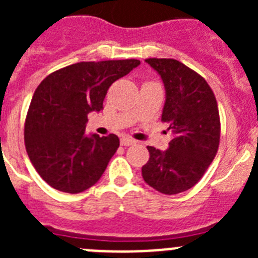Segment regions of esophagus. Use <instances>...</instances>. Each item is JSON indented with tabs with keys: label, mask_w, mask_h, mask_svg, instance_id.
<instances>
[{
	"label": "esophagus",
	"mask_w": 258,
	"mask_h": 258,
	"mask_svg": "<svg viewBox=\"0 0 258 258\" xmlns=\"http://www.w3.org/2000/svg\"><path fill=\"white\" fill-rule=\"evenodd\" d=\"M120 143H121V146H132L136 143V141H133L132 138H127V137H124V138H121V141H120Z\"/></svg>",
	"instance_id": "34e87169"
}]
</instances>
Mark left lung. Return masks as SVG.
<instances>
[{
    "instance_id": "obj_1",
    "label": "left lung",
    "mask_w": 258,
    "mask_h": 258,
    "mask_svg": "<svg viewBox=\"0 0 258 258\" xmlns=\"http://www.w3.org/2000/svg\"><path fill=\"white\" fill-rule=\"evenodd\" d=\"M166 92L161 121L169 125L173 140L161 152L147 146L149 161L142 177L165 195L183 192L199 182L218 151L221 121L218 104L206 79L179 60L149 58Z\"/></svg>"
}]
</instances>
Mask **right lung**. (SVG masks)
<instances>
[{
    "label": "right lung",
    "mask_w": 258,
    "mask_h": 258,
    "mask_svg": "<svg viewBox=\"0 0 258 258\" xmlns=\"http://www.w3.org/2000/svg\"><path fill=\"white\" fill-rule=\"evenodd\" d=\"M138 59L80 61L45 77L24 124L29 160L55 190L79 194L94 186L120 146L117 136L85 134L88 113L103 108L107 90L140 66Z\"/></svg>",
    "instance_id": "obj_1"
}]
</instances>
